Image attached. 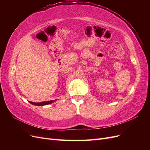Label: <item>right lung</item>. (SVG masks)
<instances>
[{
    "mask_svg": "<svg viewBox=\"0 0 150 150\" xmlns=\"http://www.w3.org/2000/svg\"><path fill=\"white\" fill-rule=\"evenodd\" d=\"M53 102V101H44V102H41V103H33L29 101L30 103H31L32 104H34V105L35 106H44V105H47V104H51Z\"/></svg>",
    "mask_w": 150,
    "mask_h": 150,
    "instance_id": "obj_1",
    "label": "right lung"
}]
</instances>
